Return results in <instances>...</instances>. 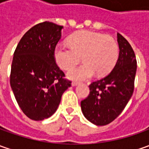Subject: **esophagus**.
<instances>
[{"label": "esophagus", "instance_id": "34e87169", "mask_svg": "<svg viewBox=\"0 0 149 149\" xmlns=\"http://www.w3.org/2000/svg\"><path fill=\"white\" fill-rule=\"evenodd\" d=\"M79 82H77V81H73V82H72V85H73V86H75V85H77V84H79Z\"/></svg>", "mask_w": 149, "mask_h": 149}]
</instances>
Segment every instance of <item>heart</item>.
Instances as JSON below:
<instances>
[{
    "label": "heart",
    "instance_id": "obj_1",
    "mask_svg": "<svg viewBox=\"0 0 149 149\" xmlns=\"http://www.w3.org/2000/svg\"><path fill=\"white\" fill-rule=\"evenodd\" d=\"M70 47L58 45L54 49V59L64 70H69L80 61L84 65L68 73L74 80H82L92 77L104 76L110 73L118 57V46L114 39L101 33L81 31L69 39Z\"/></svg>",
    "mask_w": 149,
    "mask_h": 149
}]
</instances>
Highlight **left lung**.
Listing matches in <instances>:
<instances>
[{"label": "left lung", "instance_id": "8db88e82", "mask_svg": "<svg viewBox=\"0 0 149 149\" xmlns=\"http://www.w3.org/2000/svg\"><path fill=\"white\" fill-rule=\"evenodd\" d=\"M119 55L107 76L89 84V95L81 101L84 117L103 126L113 122L122 113L134 89L137 60L128 40L118 34Z\"/></svg>", "mask_w": 149, "mask_h": 149}]
</instances>
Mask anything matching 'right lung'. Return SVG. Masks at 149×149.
Segmentation results:
<instances>
[{"mask_svg": "<svg viewBox=\"0 0 149 149\" xmlns=\"http://www.w3.org/2000/svg\"><path fill=\"white\" fill-rule=\"evenodd\" d=\"M63 26L45 21L20 39L11 64L10 83L20 109L33 120L50 117L71 81L54 59Z\"/></svg>", "mask_w": 149, "mask_h": 149, "instance_id": "1", "label": "right lung"}]
</instances>
